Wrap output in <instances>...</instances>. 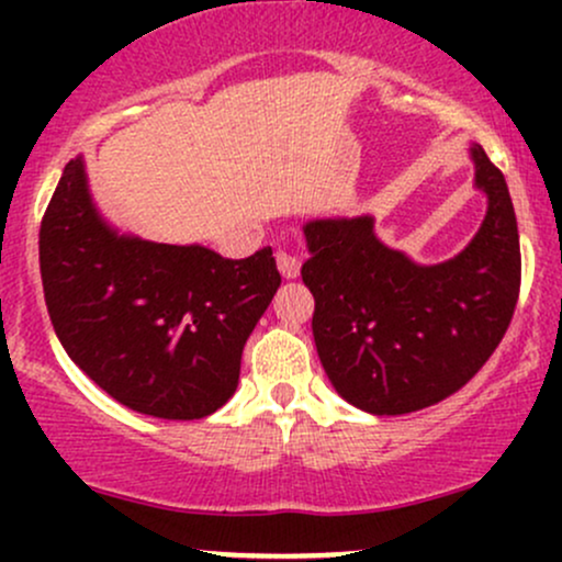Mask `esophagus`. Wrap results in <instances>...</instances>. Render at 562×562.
I'll return each instance as SVG.
<instances>
[{
    "label": "esophagus",
    "mask_w": 562,
    "mask_h": 562,
    "mask_svg": "<svg viewBox=\"0 0 562 562\" xmlns=\"http://www.w3.org/2000/svg\"><path fill=\"white\" fill-rule=\"evenodd\" d=\"M274 261H277V269H280V274L285 277V280H295V277L301 274V259L295 254H288V250H277Z\"/></svg>",
    "instance_id": "esophagus-1"
}]
</instances>
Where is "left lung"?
Segmentation results:
<instances>
[{"label": "left lung", "instance_id": "8db88e82", "mask_svg": "<svg viewBox=\"0 0 562 562\" xmlns=\"http://www.w3.org/2000/svg\"><path fill=\"white\" fill-rule=\"evenodd\" d=\"M488 211L454 259L420 267L375 237L372 216L303 227L314 344L335 391L372 415H406L468 383L505 338L520 293V240L502 171L470 147Z\"/></svg>", "mask_w": 562, "mask_h": 562}]
</instances>
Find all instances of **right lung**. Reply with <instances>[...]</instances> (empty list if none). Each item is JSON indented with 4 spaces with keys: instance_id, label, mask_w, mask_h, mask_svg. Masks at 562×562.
Wrapping results in <instances>:
<instances>
[{
    "instance_id": "right-lung-1",
    "label": "right lung",
    "mask_w": 562,
    "mask_h": 562,
    "mask_svg": "<svg viewBox=\"0 0 562 562\" xmlns=\"http://www.w3.org/2000/svg\"><path fill=\"white\" fill-rule=\"evenodd\" d=\"M38 267L68 357L115 402L164 420L227 404L245 340L280 288L272 248L232 261L119 235L92 205L81 158L44 211Z\"/></svg>"
}]
</instances>
